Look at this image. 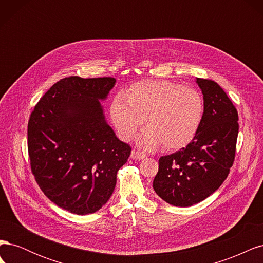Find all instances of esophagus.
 <instances>
[{"label":"esophagus","instance_id":"esophagus-1","mask_svg":"<svg viewBox=\"0 0 263 263\" xmlns=\"http://www.w3.org/2000/svg\"><path fill=\"white\" fill-rule=\"evenodd\" d=\"M130 157H132V159H135V160H142V159L146 157V155L144 153H141V151L133 150Z\"/></svg>","mask_w":263,"mask_h":263}]
</instances>
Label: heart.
<instances>
[{
  "mask_svg": "<svg viewBox=\"0 0 263 263\" xmlns=\"http://www.w3.org/2000/svg\"><path fill=\"white\" fill-rule=\"evenodd\" d=\"M109 114L122 139H133L146 118L148 128L140 135V145L149 150L161 145L166 150H177L196 136L204 102L191 87L166 80H147L130 85L125 95L117 94Z\"/></svg>",
  "mask_w": 263,
  "mask_h": 263,
  "instance_id": "obj_1",
  "label": "heart"
}]
</instances>
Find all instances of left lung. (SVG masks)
<instances>
[{
  "instance_id": "1",
  "label": "left lung",
  "mask_w": 263,
  "mask_h": 263,
  "mask_svg": "<svg viewBox=\"0 0 263 263\" xmlns=\"http://www.w3.org/2000/svg\"><path fill=\"white\" fill-rule=\"evenodd\" d=\"M204 115L196 136L177 153L159 159L155 192L174 206L187 208L213 194L233 166L238 137V112L225 91L210 79L196 78Z\"/></svg>"
}]
</instances>
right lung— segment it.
Masks as SVG:
<instances>
[{
    "label": "right lung",
    "instance_id": "obj_1",
    "mask_svg": "<svg viewBox=\"0 0 263 263\" xmlns=\"http://www.w3.org/2000/svg\"><path fill=\"white\" fill-rule=\"evenodd\" d=\"M114 78L67 77L54 83L30 114V169L44 194L59 208L92 214L106 204L132 148L107 125L99 100Z\"/></svg>",
    "mask_w": 263,
    "mask_h": 263
}]
</instances>
